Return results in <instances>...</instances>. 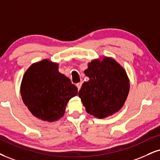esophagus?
Returning <instances> with one entry per match:
<instances>
[{"mask_svg": "<svg viewBox=\"0 0 160 160\" xmlns=\"http://www.w3.org/2000/svg\"><path fill=\"white\" fill-rule=\"evenodd\" d=\"M82 82H79V83H77L76 84V87H77V88H78V90L81 89V88H82Z\"/></svg>", "mask_w": 160, "mask_h": 160, "instance_id": "obj_1", "label": "esophagus"}]
</instances>
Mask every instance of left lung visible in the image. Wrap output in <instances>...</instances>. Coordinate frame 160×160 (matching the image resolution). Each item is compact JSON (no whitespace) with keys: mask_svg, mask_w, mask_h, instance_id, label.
Segmentation results:
<instances>
[{"mask_svg":"<svg viewBox=\"0 0 160 160\" xmlns=\"http://www.w3.org/2000/svg\"><path fill=\"white\" fill-rule=\"evenodd\" d=\"M84 74L90 78L78 92L86 111L98 119L112 116L122 108L130 90L126 71L109 57L94 59Z\"/></svg>","mask_w":160,"mask_h":160,"instance_id":"left-lung-1","label":"left lung"}]
</instances>
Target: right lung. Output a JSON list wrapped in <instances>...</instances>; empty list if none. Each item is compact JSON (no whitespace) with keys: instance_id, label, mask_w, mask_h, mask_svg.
I'll return each instance as SVG.
<instances>
[{"instance_id":"add662e5","label":"right lung","mask_w":160,"mask_h":160,"mask_svg":"<svg viewBox=\"0 0 160 160\" xmlns=\"http://www.w3.org/2000/svg\"><path fill=\"white\" fill-rule=\"evenodd\" d=\"M78 94V88L58 71V64L44 59L26 71L21 84L23 103L33 116L55 122L64 116L69 100Z\"/></svg>"}]
</instances>
